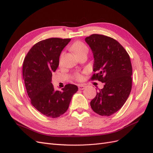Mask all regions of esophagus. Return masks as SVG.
I'll return each instance as SVG.
<instances>
[{"label":"esophagus","mask_w":153,"mask_h":153,"mask_svg":"<svg viewBox=\"0 0 153 153\" xmlns=\"http://www.w3.org/2000/svg\"><path fill=\"white\" fill-rule=\"evenodd\" d=\"M85 89V86L84 85H78V89L79 90H84Z\"/></svg>","instance_id":"1"}]
</instances>
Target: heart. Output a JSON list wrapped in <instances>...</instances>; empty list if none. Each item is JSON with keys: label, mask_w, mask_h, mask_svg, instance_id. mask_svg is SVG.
<instances>
[{"label": "heart", "mask_w": 153, "mask_h": 153, "mask_svg": "<svg viewBox=\"0 0 153 153\" xmlns=\"http://www.w3.org/2000/svg\"><path fill=\"white\" fill-rule=\"evenodd\" d=\"M71 50L77 57L88 52V48L86 47V45L82 42H80V41H76L74 43L71 47ZM80 78L81 76L80 75H76L77 79H80Z\"/></svg>", "instance_id": "b5f03b06"}]
</instances>
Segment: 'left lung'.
Here are the masks:
<instances>
[{
  "instance_id": "left-lung-1",
  "label": "left lung",
  "mask_w": 153,
  "mask_h": 153,
  "mask_svg": "<svg viewBox=\"0 0 153 153\" xmlns=\"http://www.w3.org/2000/svg\"><path fill=\"white\" fill-rule=\"evenodd\" d=\"M93 53L94 74L91 79L104 83L91 101L94 112L110 116L121 109L130 94L132 66L130 58L123 46L115 39L100 34L85 39Z\"/></svg>"
}]
</instances>
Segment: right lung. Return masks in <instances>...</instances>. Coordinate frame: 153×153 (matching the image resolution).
I'll return each instance as SVG.
<instances>
[{
    "mask_svg": "<svg viewBox=\"0 0 153 153\" xmlns=\"http://www.w3.org/2000/svg\"><path fill=\"white\" fill-rule=\"evenodd\" d=\"M70 41L57 38L41 41L30 48L23 64V78L30 102L48 117L56 118L65 113L78 89L76 85L69 84L62 91H55L52 83L60 55Z\"/></svg>",
    "mask_w": 153,
    "mask_h": 153,
    "instance_id": "right-lung-1",
    "label": "right lung"
}]
</instances>
